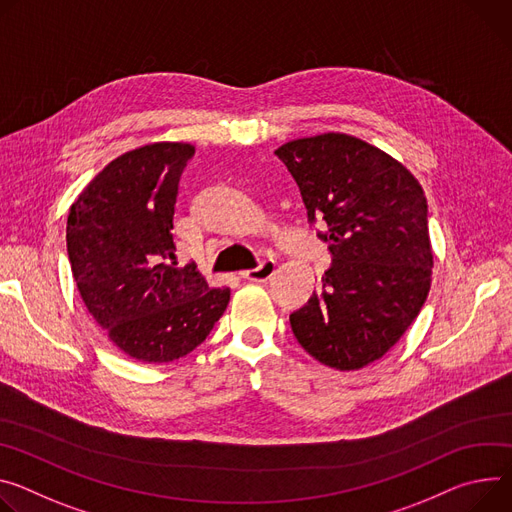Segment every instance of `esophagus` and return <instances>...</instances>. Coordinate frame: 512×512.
<instances>
[{
    "label": "esophagus",
    "mask_w": 512,
    "mask_h": 512,
    "mask_svg": "<svg viewBox=\"0 0 512 512\" xmlns=\"http://www.w3.org/2000/svg\"><path fill=\"white\" fill-rule=\"evenodd\" d=\"M273 271H275V261L265 259V261H261L255 269L243 271L241 275L245 277V280H249V282H267L269 277L273 275Z\"/></svg>",
    "instance_id": "esophagus-1"
}]
</instances>
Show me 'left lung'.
<instances>
[{"mask_svg": "<svg viewBox=\"0 0 512 512\" xmlns=\"http://www.w3.org/2000/svg\"><path fill=\"white\" fill-rule=\"evenodd\" d=\"M296 179L308 222L329 245L318 290L290 314L298 343L320 363L351 371L384 357L421 312L433 251L421 183L361 138L329 132L275 151Z\"/></svg>", "mask_w": 512, "mask_h": 512, "instance_id": "obj_1", "label": "left lung"}]
</instances>
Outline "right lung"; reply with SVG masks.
Listing matches in <instances>:
<instances>
[{"label":"right lung","instance_id":"add662e5","mask_svg":"<svg viewBox=\"0 0 512 512\" xmlns=\"http://www.w3.org/2000/svg\"><path fill=\"white\" fill-rule=\"evenodd\" d=\"M196 149L153 143L108 163L73 202L67 253L81 300L132 359L169 363L194 351L230 300L194 263L177 267L173 214Z\"/></svg>","mask_w":512,"mask_h":512}]
</instances>
